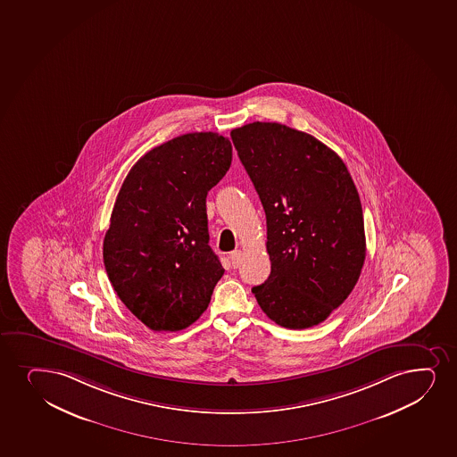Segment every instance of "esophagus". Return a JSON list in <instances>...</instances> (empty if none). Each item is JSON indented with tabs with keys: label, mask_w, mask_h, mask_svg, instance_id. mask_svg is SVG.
I'll return each instance as SVG.
<instances>
[{
	"label": "esophagus",
	"mask_w": 457,
	"mask_h": 457,
	"mask_svg": "<svg viewBox=\"0 0 457 457\" xmlns=\"http://www.w3.org/2000/svg\"><path fill=\"white\" fill-rule=\"evenodd\" d=\"M229 258H231L232 266L238 268L240 262H242V251H234V253H231V255H229Z\"/></svg>",
	"instance_id": "obj_1"
}]
</instances>
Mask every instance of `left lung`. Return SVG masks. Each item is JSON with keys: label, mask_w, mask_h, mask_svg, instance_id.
Returning <instances> with one entry per match:
<instances>
[{"label": "left lung", "mask_w": 457, "mask_h": 457, "mask_svg": "<svg viewBox=\"0 0 457 457\" xmlns=\"http://www.w3.org/2000/svg\"><path fill=\"white\" fill-rule=\"evenodd\" d=\"M231 137L268 226L270 275L253 294L278 326H317L350 295L364 264V217L352 176L335 151L286 125L253 122Z\"/></svg>", "instance_id": "8db88e82"}]
</instances>
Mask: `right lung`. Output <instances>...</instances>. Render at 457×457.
Here are the masks:
<instances>
[{"label":"right lung","instance_id":"right-lung-1","mask_svg":"<svg viewBox=\"0 0 457 457\" xmlns=\"http://www.w3.org/2000/svg\"><path fill=\"white\" fill-rule=\"evenodd\" d=\"M217 133H188L140 157L125 178L104 238L108 279L154 332L191 326L225 274L212 253L206 195L231 167Z\"/></svg>","mask_w":457,"mask_h":457}]
</instances>
